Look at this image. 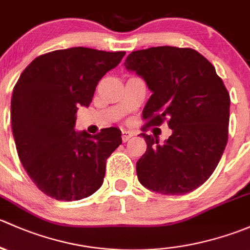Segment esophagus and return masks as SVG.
<instances>
[{
  "instance_id": "obj_1",
  "label": "esophagus",
  "mask_w": 250,
  "mask_h": 250,
  "mask_svg": "<svg viewBox=\"0 0 250 250\" xmlns=\"http://www.w3.org/2000/svg\"><path fill=\"white\" fill-rule=\"evenodd\" d=\"M132 136H135V133L131 131H123V142H127Z\"/></svg>"
}]
</instances>
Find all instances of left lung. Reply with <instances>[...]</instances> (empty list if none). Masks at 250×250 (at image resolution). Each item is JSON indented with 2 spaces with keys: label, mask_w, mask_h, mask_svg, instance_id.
<instances>
[{
  "label": "left lung",
  "mask_w": 250,
  "mask_h": 250,
  "mask_svg": "<svg viewBox=\"0 0 250 250\" xmlns=\"http://www.w3.org/2000/svg\"><path fill=\"white\" fill-rule=\"evenodd\" d=\"M124 66L151 91L143 109L148 126L166 120L172 135L159 143L141 133L146 150L136 164L138 181L164 195H183L207 181L228 143L230 95L214 66L191 48L132 51Z\"/></svg>",
  "instance_id": "1"
}]
</instances>
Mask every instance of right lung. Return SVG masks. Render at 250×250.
Returning <instances> with one entry per match:
<instances>
[{"instance_id":"1","label":"right lung","mask_w":250,"mask_h":250,"mask_svg":"<svg viewBox=\"0 0 250 250\" xmlns=\"http://www.w3.org/2000/svg\"><path fill=\"white\" fill-rule=\"evenodd\" d=\"M125 51L76 47L36 58L13 89L12 130L18 155L41 191L61 201L101 188L106 161L122 144L118 127L97 135L74 131L79 106L89 107L100 79Z\"/></svg>"}]
</instances>
